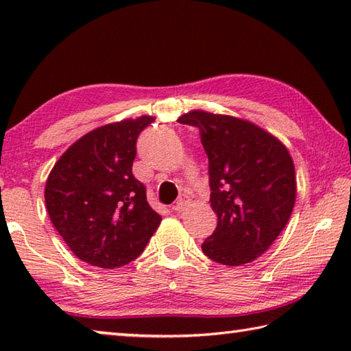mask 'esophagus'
<instances>
[{
  "instance_id": "1",
  "label": "esophagus",
  "mask_w": 351,
  "mask_h": 351,
  "mask_svg": "<svg viewBox=\"0 0 351 351\" xmlns=\"http://www.w3.org/2000/svg\"><path fill=\"white\" fill-rule=\"evenodd\" d=\"M189 206V198L187 195H181L180 199L176 201V204L173 206V210H178V212H182L186 207Z\"/></svg>"
}]
</instances>
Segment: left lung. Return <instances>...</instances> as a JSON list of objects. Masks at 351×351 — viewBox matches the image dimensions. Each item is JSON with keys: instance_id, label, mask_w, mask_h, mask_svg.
<instances>
[{"instance_id": "1", "label": "left lung", "mask_w": 351, "mask_h": 351, "mask_svg": "<svg viewBox=\"0 0 351 351\" xmlns=\"http://www.w3.org/2000/svg\"><path fill=\"white\" fill-rule=\"evenodd\" d=\"M180 123L197 127L209 158L210 206L218 217L203 252L240 266L260 257L282 232L295 201V173L280 141L254 123L190 111Z\"/></svg>"}]
</instances>
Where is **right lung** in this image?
<instances>
[{
  "instance_id": "1",
  "label": "right lung",
  "mask_w": 351,
  "mask_h": 351,
  "mask_svg": "<svg viewBox=\"0 0 351 351\" xmlns=\"http://www.w3.org/2000/svg\"><path fill=\"white\" fill-rule=\"evenodd\" d=\"M150 116L108 123L83 136L56 162L46 181L49 218L77 257L114 269L138 258L161 215L133 175L136 141Z\"/></svg>"
}]
</instances>
